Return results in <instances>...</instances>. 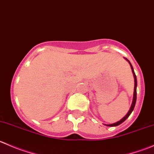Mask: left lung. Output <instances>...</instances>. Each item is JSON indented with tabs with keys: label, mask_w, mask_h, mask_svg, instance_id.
Instances as JSON below:
<instances>
[{
	"label": "left lung",
	"mask_w": 154,
	"mask_h": 154,
	"mask_svg": "<svg viewBox=\"0 0 154 154\" xmlns=\"http://www.w3.org/2000/svg\"><path fill=\"white\" fill-rule=\"evenodd\" d=\"M125 59L127 60V61H128V63H130V67H131V69H132V72H133V77H134L135 86H134V92H133V102H132V105H131V106H130V110H129V112H127V114L126 115L125 117H124L122 119H121L120 121H119V122H116V123H114V124H112V125H106V126H109V127H116V126H119V125H121V124H122V123H123V122H125L126 119H127V118H128L129 116H130V115L131 114V112H133V110L134 109L135 105H136V87H137V80H136V74H135L134 70H133V66H132L131 63H130V61H129V60H127V58H125Z\"/></svg>",
	"instance_id": "obj_1"
}]
</instances>
